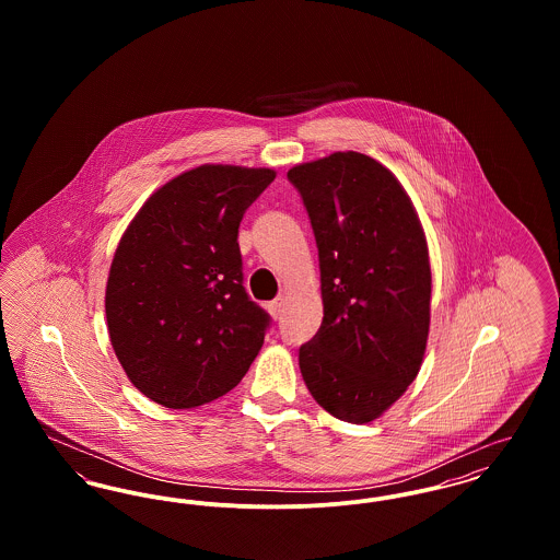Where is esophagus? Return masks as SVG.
Segmentation results:
<instances>
[{
  "instance_id": "obj_1",
  "label": "esophagus",
  "mask_w": 560,
  "mask_h": 560,
  "mask_svg": "<svg viewBox=\"0 0 560 560\" xmlns=\"http://www.w3.org/2000/svg\"><path fill=\"white\" fill-rule=\"evenodd\" d=\"M283 306H285V298H275L272 302H268V313L275 317V319H281V313H283Z\"/></svg>"
}]
</instances>
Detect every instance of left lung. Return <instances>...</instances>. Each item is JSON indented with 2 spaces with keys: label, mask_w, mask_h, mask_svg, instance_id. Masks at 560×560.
Returning <instances> with one entry per match:
<instances>
[{
  "label": "left lung",
  "mask_w": 560,
  "mask_h": 560,
  "mask_svg": "<svg viewBox=\"0 0 560 560\" xmlns=\"http://www.w3.org/2000/svg\"><path fill=\"white\" fill-rule=\"evenodd\" d=\"M319 247L323 320L300 372L334 418H380L422 368L432 275L427 237L395 174L338 151L288 172Z\"/></svg>",
  "instance_id": "8db88e82"
}]
</instances>
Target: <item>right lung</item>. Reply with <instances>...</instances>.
I'll list each match as a JSON object with an SVG mask.
<instances>
[{"instance_id":"right-lung-1","label":"right lung","mask_w":560,"mask_h":560,"mask_svg":"<svg viewBox=\"0 0 560 560\" xmlns=\"http://www.w3.org/2000/svg\"><path fill=\"white\" fill-rule=\"evenodd\" d=\"M275 170L206 163L158 188L108 270V336L133 386L172 409L233 390L265 345L243 288L240 224Z\"/></svg>"}]
</instances>
